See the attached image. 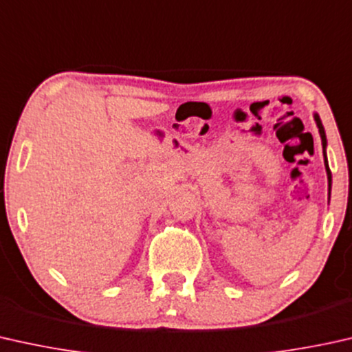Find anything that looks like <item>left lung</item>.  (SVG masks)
Masks as SVG:
<instances>
[{
    "instance_id": "8db88e82",
    "label": "left lung",
    "mask_w": 352,
    "mask_h": 352,
    "mask_svg": "<svg viewBox=\"0 0 352 352\" xmlns=\"http://www.w3.org/2000/svg\"><path fill=\"white\" fill-rule=\"evenodd\" d=\"M314 119H316V124L319 126V133H320V138H322V147L325 149V146H327V140H325V131H324V126H322V122H320L319 116L314 114ZM324 157H325V152H324ZM325 162V168H327V177H329V197H330V187H332V173L329 170V165H327V159L324 160Z\"/></svg>"
}]
</instances>
